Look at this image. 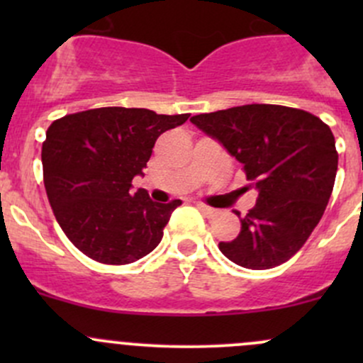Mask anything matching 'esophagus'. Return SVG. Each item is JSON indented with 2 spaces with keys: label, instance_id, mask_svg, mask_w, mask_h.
Returning <instances> with one entry per match:
<instances>
[{
  "label": "esophagus",
  "instance_id": "1",
  "mask_svg": "<svg viewBox=\"0 0 363 363\" xmlns=\"http://www.w3.org/2000/svg\"><path fill=\"white\" fill-rule=\"evenodd\" d=\"M196 207L200 208V211L203 212V214H207L208 218H214L216 214H218V208H214V207H208V205H205V203H196Z\"/></svg>",
  "mask_w": 363,
  "mask_h": 363
}]
</instances>
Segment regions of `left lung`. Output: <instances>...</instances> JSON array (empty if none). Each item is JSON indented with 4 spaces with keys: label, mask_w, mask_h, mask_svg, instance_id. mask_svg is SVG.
Returning <instances> with one entry per match:
<instances>
[{
    "label": "left lung",
    "mask_w": 363,
    "mask_h": 363,
    "mask_svg": "<svg viewBox=\"0 0 363 363\" xmlns=\"http://www.w3.org/2000/svg\"><path fill=\"white\" fill-rule=\"evenodd\" d=\"M191 123L242 163L258 191L237 239L219 242L223 255L252 270L290 259L316 228L334 189L339 155L330 128L306 111L267 104L200 113Z\"/></svg>",
    "instance_id": "8db88e82"
}]
</instances>
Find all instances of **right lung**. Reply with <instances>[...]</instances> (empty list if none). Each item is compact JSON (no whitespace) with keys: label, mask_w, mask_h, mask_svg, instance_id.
Segmentation results:
<instances>
[{"label":"right lung","mask_w":363,"mask_h":363,"mask_svg":"<svg viewBox=\"0 0 363 363\" xmlns=\"http://www.w3.org/2000/svg\"><path fill=\"white\" fill-rule=\"evenodd\" d=\"M188 117L104 107L50 124L42 145L43 184L57 223L77 250L100 263L126 265L158 246L182 202H152L145 189L131 191V181L144 175L160 135Z\"/></svg>","instance_id":"right-lung-1"}]
</instances>
